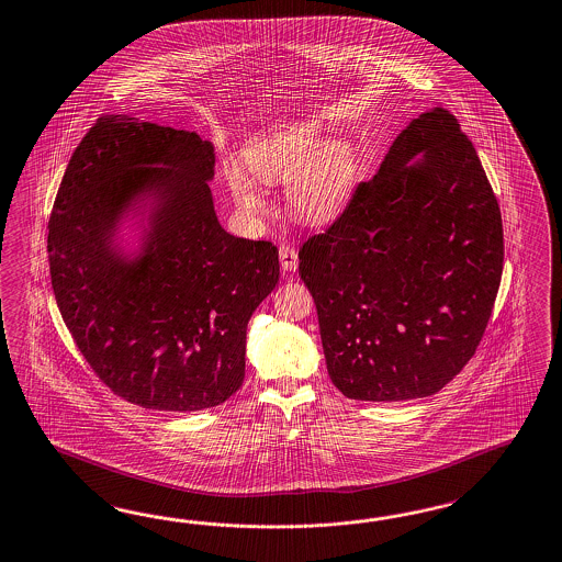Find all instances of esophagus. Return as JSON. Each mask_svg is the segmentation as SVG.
Here are the masks:
<instances>
[{
	"mask_svg": "<svg viewBox=\"0 0 562 562\" xmlns=\"http://www.w3.org/2000/svg\"><path fill=\"white\" fill-rule=\"evenodd\" d=\"M279 260H281V267L285 271H291V273H295L297 267H300V255H297L295 246H281L279 248Z\"/></svg>",
	"mask_w": 562,
	"mask_h": 562,
	"instance_id": "1",
	"label": "esophagus"
}]
</instances>
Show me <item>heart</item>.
Instances as JSON below:
<instances>
[{
    "label": "heart",
    "instance_id": "heart-1",
    "mask_svg": "<svg viewBox=\"0 0 562 562\" xmlns=\"http://www.w3.org/2000/svg\"><path fill=\"white\" fill-rule=\"evenodd\" d=\"M319 134L314 124L291 126L245 148L246 170L240 162L224 165L238 207L252 216L267 210L255 176L262 183H289L291 212L310 224H330L340 216L359 183V157L345 138L319 140Z\"/></svg>",
    "mask_w": 562,
    "mask_h": 562
}]
</instances>
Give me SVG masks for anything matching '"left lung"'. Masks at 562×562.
<instances>
[{
    "mask_svg": "<svg viewBox=\"0 0 562 562\" xmlns=\"http://www.w3.org/2000/svg\"><path fill=\"white\" fill-rule=\"evenodd\" d=\"M502 271L487 175L459 120L432 108L300 250L331 383L360 402L438 393L475 355Z\"/></svg>",
    "mask_w": 562,
    "mask_h": 562,
    "instance_id": "left-lung-1",
    "label": "left lung"
}]
</instances>
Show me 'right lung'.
Masks as SVG:
<instances>
[{
  "label": "right lung",
  "mask_w": 562,
  "mask_h": 562,
  "mask_svg": "<svg viewBox=\"0 0 562 562\" xmlns=\"http://www.w3.org/2000/svg\"><path fill=\"white\" fill-rule=\"evenodd\" d=\"M214 145L101 115L75 148L48 222L60 316L101 381L148 409L200 412L245 379L246 328L279 250L214 210Z\"/></svg>",
  "instance_id": "obj_1"
}]
</instances>
